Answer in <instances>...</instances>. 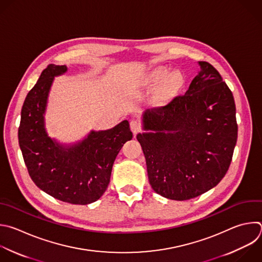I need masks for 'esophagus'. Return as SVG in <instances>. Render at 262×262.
<instances>
[{"instance_id":"obj_1","label":"esophagus","mask_w":262,"mask_h":262,"mask_svg":"<svg viewBox=\"0 0 262 262\" xmlns=\"http://www.w3.org/2000/svg\"><path fill=\"white\" fill-rule=\"evenodd\" d=\"M129 125H130V129H132V132H133V134L134 135H136L138 132H140V129H141V123L138 121V120H136V119H133L130 122H129Z\"/></svg>"}]
</instances>
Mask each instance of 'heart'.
Returning <instances> with one entry per match:
<instances>
[{
  "mask_svg": "<svg viewBox=\"0 0 262 262\" xmlns=\"http://www.w3.org/2000/svg\"><path fill=\"white\" fill-rule=\"evenodd\" d=\"M185 78L180 71H172L167 67H156L152 69L144 78V84L148 87L159 89L156 93V100L160 104H165L175 98L183 89Z\"/></svg>",
  "mask_w": 262,
  "mask_h": 262,
  "instance_id": "b5f03b06",
  "label": "heart"
}]
</instances>
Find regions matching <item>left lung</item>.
Instances as JSON below:
<instances>
[{
  "label": "left lung",
  "mask_w": 262,
  "mask_h": 262,
  "mask_svg": "<svg viewBox=\"0 0 262 262\" xmlns=\"http://www.w3.org/2000/svg\"><path fill=\"white\" fill-rule=\"evenodd\" d=\"M184 96L143 113L137 139L148 179L163 198L186 201L215 187L230 165L237 139L232 93L207 61Z\"/></svg>",
  "instance_id": "1"
}]
</instances>
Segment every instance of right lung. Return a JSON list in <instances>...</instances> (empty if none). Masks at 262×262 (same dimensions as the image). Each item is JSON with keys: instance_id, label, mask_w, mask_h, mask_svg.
I'll use <instances>...</instances> for the list:
<instances>
[{"instance_id": "1", "label": "right lung", "mask_w": 262, "mask_h": 262, "mask_svg": "<svg viewBox=\"0 0 262 262\" xmlns=\"http://www.w3.org/2000/svg\"><path fill=\"white\" fill-rule=\"evenodd\" d=\"M66 66L49 64L28 94L18 128V142L34 183L61 202L89 205L106 191L113 163L123 144L133 138L127 120L106 130H92L74 144L48 137L45 112L54 77Z\"/></svg>"}]
</instances>
